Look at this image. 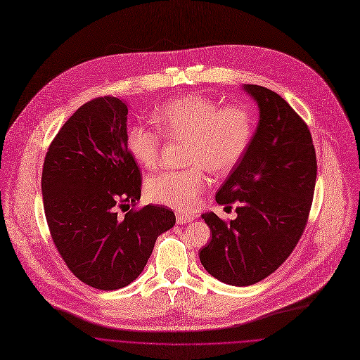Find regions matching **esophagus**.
I'll list each match as a JSON object with an SVG mask.
<instances>
[{"label": "esophagus", "mask_w": 360, "mask_h": 360, "mask_svg": "<svg viewBox=\"0 0 360 360\" xmlns=\"http://www.w3.org/2000/svg\"><path fill=\"white\" fill-rule=\"evenodd\" d=\"M193 219L192 215L189 214H184V212H176V222L178 224H188Z\"/></svg>", "instance_id": "obj_1"}]
</instances>
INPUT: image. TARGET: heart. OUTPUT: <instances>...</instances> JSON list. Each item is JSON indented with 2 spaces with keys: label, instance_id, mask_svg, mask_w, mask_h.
<instances>
[{
  "label": "heart",
  "instance_id": "b5f03b06",
  "mask_svg": "<svg viewBox=\"0 0 360 360\" xmlns=\"http://www.w3.org/2000/svg\"><path fill=\"white\" fill-rule=\"evenodd\" d=\"M160 132L171 139H186V165L182 171H165L146 182L148 197L179 211H191L200 204L208 188L205 168L224 175L244 158L254 136V115L245 106H225L210 97L184 96L160 106L152 115ZM162 136L145 124L129 126L126 148L134 160L153 169L160 155Z\"/></svg>",
  "mask_w": 360,
  "mask_h": 360
}]
</instances>
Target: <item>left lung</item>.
Segmentation results:
<instances>
[{
    "instance_id": "1",
    "label": "left lung",
    "mask_w": 360,
    "mask_h": 360,
    "mask_svg": "<svg viewBox=\"0 0 360 360\" xmlns=\"http://www.w3.org/2000/svg\"><path fill=\"white\" fill-rule=\"evenodd\" d=\"M259 120L248 150L215 195L237 218L202 214L212 238L200 251L204 269L230 285H251L274 273L306 228L317 175L306 122L276 91L244 84Z\"/></svg>"
}]
</instances>
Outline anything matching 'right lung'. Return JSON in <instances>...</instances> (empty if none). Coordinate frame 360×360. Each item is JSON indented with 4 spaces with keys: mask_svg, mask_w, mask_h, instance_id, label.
Segmentation results:
<instances>
[{
    "mask_svg": "<svg viewBox=\"0 0 360 360\" xmlns=\"http://www.w3.org/2000/svg\"><path fill=\"white\" fill-rule=\"evenodd\" d=\"M127 106L97 97L61 126L43 167L41 192L53 243L69 270L99 290L139 277L158 236L175 225L172 210L141 200V169L126 148Z\"/></svg>",
    "mask_w": 360,
    "mask_h": 360,
    "instance_id": "obj_1",
    "label": "right lung"
}]
</instances>
